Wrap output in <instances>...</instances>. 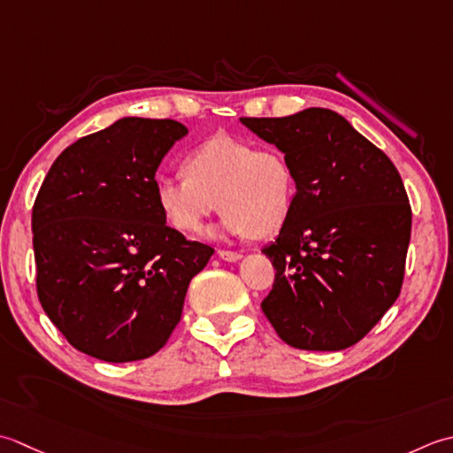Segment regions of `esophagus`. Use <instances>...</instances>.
Wrapping results in <instances>:
<instances>
[{
    "instance_id": "34e87169",
    "label": "esophagus",
    "mask_w": 453,
    "mask_h": 453,
    "mask_svg": "<svg viewBox=\"0 0 453 453\" xmlns=\"http://www.w3.org/2000/svg\"><path fill=\"white\" fill-rule=\"evenodd\" d=\"M219 257H220V260H225V262H236V260H240V257H242V254L233 252V250H219Z\"/></svg>"
}]
</instances>
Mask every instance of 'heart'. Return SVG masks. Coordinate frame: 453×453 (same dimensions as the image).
I'll return each mask as SVG.
<instances>
[{"label":"heart","mask_w":453,"mask_h":453,"mask_svg":"<svg viewBox=\"0 0 453 453\" xmlns=\"http://www.w3.org/2000/svg\"><path fill=\"white\" fill-rule=\"evenodd\" d=\"M186 178L162 175L154 199L168 225L199 234L207 219L223 213L228 234L264 238L288 223L297 196L289 160L275 149H256L233 136H213L183 162Z\"/></svg>","instance_id":"obj_1"}]
</instances>
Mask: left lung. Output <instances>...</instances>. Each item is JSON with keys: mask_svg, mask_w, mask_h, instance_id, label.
<instances>
[{"mask_svg": "<svg viewBox=\"0 0 453 453\" xmlns=\"http://www.w3.org/2000/svg\"><path fill=\"white\" fill-rule=\"evenodd\" d=\"M240 121L278 146L297 183L289 220L262 250L275 267L264 315L293 348L354 346L401 293L412 213L399 172L330 109Z\"/></svg>", "mask_w": 453, "mask_h": 453, "instance_id": "obj_1", "label": "left lung"}]
</instances>
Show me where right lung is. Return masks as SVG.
<instances>
[{
  "instance_id": "right-lung-1",
  "label": "right lung",
  "mask_w": 453,
  "mask_h": 453,
  "mask_svg": "<svg viewBox=\"0 0 453 453\" xmlns=\"http://www.w3.org/2000/svg\"><path fill=\"white\" fill-rule=\"evenodd\" d=\"M188 128L125 117L64 150L33 205L36 293L68 342L111 364L150 357L213 248L165 225L156 170Z\"/></svg>"
}]
</instances>
